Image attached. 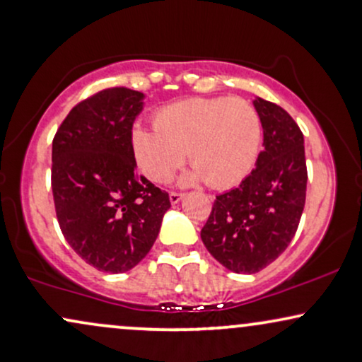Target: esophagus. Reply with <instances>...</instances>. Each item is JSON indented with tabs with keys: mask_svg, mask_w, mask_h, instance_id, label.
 <instances>
[{
	"mask_svg": "<svg viewBox=\"0 0 362 362\" xmlns=\"http://www.w3.org/2000/svg\"><path fill=\"white\" fill-rule=\"evenodd\" d=\"M182 199H184V194L170 192V202H172V204H178V202H180Z\"/></svg>",
	"mask_w": 362,
	"mask_h": 362,
	"instance_id": "obj_1",
	"label": "esophagus"
}]
</instances>
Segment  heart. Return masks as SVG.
Segmentation results:
<instances>
[{"instance_id": "1", "label": "heart", "mask_w": 362, "mask_h": 362, "mask_svg": "<svg viewBox=\"0 0 362 362\" xmlns=\"http://www.w3.org/2000/svg\"><path fill=\"white\" fill-rule=\"evenodd\" d=\"M131 143L149 180H168L187 153L194 168L182 184L206 180L214 189H230L255 167L262 122L255 107L243 98L192 97L158 110L155 129L134 126Z\"/></svg>"}]
</instances>
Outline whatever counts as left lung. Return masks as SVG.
I'll list each match as a JSON object with an SVG mask.
<instances>
[{
  "mask_svg": "<svg viewBox=\"0 0 362 362\" xmlns=\"http://www.w3.org/2000/svg\"><path fill=\"white\" fill-rule=\"evenodd\" d=\"M253 107L264 129V151L255 170L236 189L216 195L202 243L236 274H255L288 248L306 199L305 139L282 107L257 97Z\"/></svg>",
  "mask_w": 362,
  "mask_h": 362,
  "instance_id": "8db88e82",
  "label": "left lung"
}]
</instances>
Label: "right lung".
<instances>
[{
	"mask_svg": "<svg viewBox=\"0 0 362 362\" xmlns=\"http://www.w3.org/2000/svg\"><path fill=\"white\" fill-rule=\"evenodd\" d=\"M141 91L107 88L73 107L52 141V195L66 242L102 272H127L151 250L168 194L136 172Z\"/></svg>",
	"mask_w": 362,
	"mask_h": 362,
	"instance_id": "obj_1",
	"label": "right lung"
}]
</instances>
